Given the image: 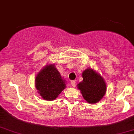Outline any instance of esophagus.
<instances>
[{
    "mask_svg": "<svg viewBox=\"0 0 134 134\" xmlns=\"http://www.w3.org/2000/svg\"><path fill=\"white\" fill-rule=\"evenodd\" d=\"M75 84H76V81H75V80H73V81H71V85H72L73 87L75 86Z\"/></svg>",
    "mask_w": 134,
    "mask_h": 134,
    "instance_id": "34e87169",
    "label": "esophagus"
}]
</instances>
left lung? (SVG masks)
<instances>
[{
  "mask_svg": "<svg viewBox=\"0 0 134 134\" xmlns=\"http://www.w3.org/2000/svg\"><path fill=\"white\" fill-rule=\"evenodd\" d=\"M83 81L76 85L83 97L89 103H96L103 97L107 91V85L100 74L91 68L82 73Z\"/></svg>",
  "mask_w": 134,
  "mask_h": 134,
  "instance_id": "8db88e82",
  "label": "left lung"
}]
</instances>
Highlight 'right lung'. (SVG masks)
Here are the masks:
<instances>
[{
    "label": "right lung",
    "instance_id": "add662e5",
    "mask_svg": "<svg viewBox=\"0 0 134 134\" xmlns=\"http://www.w3.org/2000/svg\"><path fill=\"white\" fill-rule=\"evenodd\" d=\"M35 86L43 100H54L66 88V81L54 64L45 65L35 78Z\"/></svg>",
    "mask_w": 134,
    "mask_h": 134
}]
</instances>
